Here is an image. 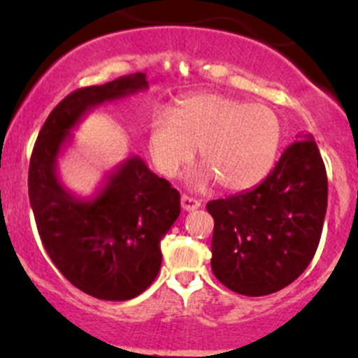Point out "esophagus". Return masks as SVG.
Returning <instances> with one entry per match:
<instances>
[{
    "mask_svg": "<svg viewBox=\"0 0 358 358\" xmlns=\"http://www.w3.org/2000/svg\"><path fill=\"white\" fill-rule=\"evenodd\" d=\"M200 205L202 202L196 199H193V196H188V195H182V208L187 212H193L196 210V208H200Z\"/></svg>",
    "mask_w": 358,
    "mask_h": 358,
    "instance_id": "obj_1",
    "label": "esophagus"
}]
</instances>
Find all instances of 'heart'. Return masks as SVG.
<instances>
[{
  "instance_id": "obj_1",
  "label": "heart",
  "mask_w": 358,
  "mask_h": 358,
  "mask_svg": "<svg viewBox=\"0 0 358 358\" xmlns=\"http://www.w3.org/2000/svg\"><path fill=\"white\" fill-rule=\"evenodd\" d=\"M281 143V122L264 104H248L224 94H199L182 101L173 116L156 114L148 150L158 171L176 176L195 158L200 183L219 180L229 190H245L269 173Z\"/></svg>"
}]
</instances>
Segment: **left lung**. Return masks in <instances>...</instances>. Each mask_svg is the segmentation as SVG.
Returning a JSON list of instances; mask_svg holds the SVG:
<instances>
[{
    "mask_svg": "<svg viewBox=\"0 0 358 358\" xmlns=\"http://www.w3.org/2000/svg\"><path fill=\"white\" fill-rule=\"evenodd\" d=\"M324 163L311 134L285 150L252 190L212 200V271L234 293L266 296L299 278L322 237Z\"/></svg>",
    "mask_w": 358,
    "mask_h": 358,
    "instance_id": "8db88e82",
    "label": "left lung"
}]
</instances>
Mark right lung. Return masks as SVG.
Segmentation results:
<instances>
[{"label":"right lung","instance_id":"add662e5","mask_svg":"<svg viewBox=\"0 0 358 358\" xmlns=\"http://www.w3.org/2000/svg\"><path fill=\"white\" fill-rule=\"evenodd\" d=\"M148 89L146 73L73 90L47 117L28 170L36 229L53 264L73 286L106 301L141 294L162 268V242L180 215V193L131 156L106 176L92 199H80L57 175L71 131L96 106Z\"/></svg>","mask_w":358,"mask_h":358}]
</instances>
